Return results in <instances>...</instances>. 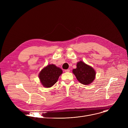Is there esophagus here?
<instances>
[{
    "instance_id": "obj_1",
    "label": "esophagus",
    "mask_w": 128,
    "mask_h": 128,
    "mask_svg": "<svg viewBox=\"0 0 128 128\" xmlns=\"http://www.w3.org/2000/svg\"><path fill=\"white\" fill-rule=\"evenodd\" d=\"M65 72H70V70H69V69L65 70Z\"/></svg>"
}]
</instances>
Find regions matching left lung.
I'll list each match as a JSON object with an SVG mask.
<instances>
[{"mask_svg":"<svg viewBox=\"0 0 128 128\" xmlns=\"http://www.w3.org/2000/svg\"><path fill=\"white\" fill-rule=\"evenodd\" d=\"M78 80L84 85L90 84L96 78V73L94 69L82 61L78 62L77 68L73 70Z\"/></svg>","mask_w":128,"mask_h":128,"instance_id":"left-lung-1","label":"left lung"}]
</instances>
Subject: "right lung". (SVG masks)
<instances>
[{"mask_svg": "<svg viewBox=\"0 0 128 128\" xmlns=\"http://www.w3.org/2000/svg\"><path fill=\"white\" fill-rule=\"evenodd\" d=\"M62 73L61 69L54 64H49L42 70L38 77L44 87L50 88L57 82Z\"/></svg>", "mask_w": 128, "mask_h": 128, "instance_id": "obj_1", "label": "right lung"}]
</instances>
